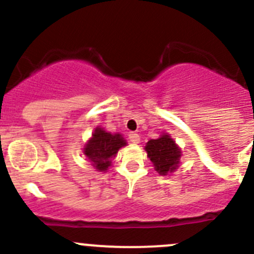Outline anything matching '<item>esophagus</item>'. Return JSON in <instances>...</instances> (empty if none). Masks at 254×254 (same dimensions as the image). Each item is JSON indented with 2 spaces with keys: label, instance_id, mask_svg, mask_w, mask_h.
Wrapping results in <instances>:
<instances>
[{
  "label": "esophagus",
  "instance_id": "1",
  "mask_svg": "<svg viewBox=\"0 0 254 254\" xmlns=\"http://www.w3.org/2000/svg\"><path fill=\"white\" fill-rule=\"evenodd\" d=\"M129 140L132 143H139V141H140L139 134H136V132H130V134H129Z\"/></svg>",
  "mask_w": 254,
  "mask_h": 254
}]
</instances>
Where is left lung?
<instances>
[{
    "mask_svg": "<svg viewBox=\"0 0 254 254\" xmlns=\"http://www.w3.org/2000/svg\"><path fill=\"white\" fill-rule=\"evenodd\" d=\"M145 150L153 163V167L160 175L166 176L172 173L178 167L182 155L181 148L170 135L163 134L158 139L150 140L146 143Z\"/></svg>",
    "mask_w": 254,
    "mask_h": 254,
    "instance_id": "obj_1",
    "label": "left lung"
}]
</instances>
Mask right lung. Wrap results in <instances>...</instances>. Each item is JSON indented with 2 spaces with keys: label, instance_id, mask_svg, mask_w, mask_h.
<instances>
[{
  "label": "right lung",
  "instance_id": "add662e5",
  "mask_svg": "<svg viewBox=\"0 0 254 254\" xmlns=\"http://www.w3.org/2000/svg\"><path fill=\"white\" fill-rule=\"evenodd\" d=\"M127 145V141L120 134L112 135L102 127H96L92 137L83 148V153L92 162L93 167L101 172H106L120 147Z\"/></svg>",
  "mask_w": 254,
  "mask_h": 254
}]
</instances>
